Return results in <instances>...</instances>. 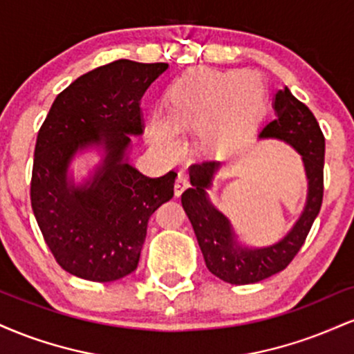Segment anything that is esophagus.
<instances>
[{
  "mask_svg": "<svg viewBox=\"0 0 354 354\" xmlns=\"http://www.w3.org/2000/svg\"><path fill=\"white\" fill-rule=\"evenodd\" d=\"M188 188V178H186L185 173H180L176 178V183H174V194L176 196H181L183 191Z\"/></svg>",
  "mask_w": 354,
  "mask_h": 354,
  "instance_id": "1",
  "label": "esophagus"
}]
</instances>
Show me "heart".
Instances as JSON below:
<instances>
[{
	"mask_svg": "<svg viewBox=\"0 0 354 354\" xmlns=\"http://www.w3.org/2000/svg\"><path fill=\"white\" fill-rule=\"evenodd\" d=\"M243 71H194L169 86L165 96L168 122L158 115L146 121V133L154 148L168 156H176L178 146L173 130L188 131L200 118L218 111L230 103L234 93L246 88Z\"/></svg>",
	"mask_w": 354,
	"mask_h": 354,
	"instance_id": "heart-1",
	"label": "heart"
}]
</instances>
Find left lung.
<instances>
[{
    "instance_id": "8db88e82",
    "label": "left lung",
    "mask_w": 354,
    "mask_h": 354,
    "mask_svg": "<svg viewBox=\"0 0 354 354\" xmlns=\"http://www.w3.org/2000/svg\"><path fill=\"white\" fill-rule=\"evenodd\" d=\"M276 118L259 133V138L281 140L301 154L308 178V198L301 216L281 241L266 248H248L236 243L228 218L211 205L206 189L219 163L206 160L189 166L188 188L181 194L206 266L214 276L231 284H251L270 278L293 261L310 233L323 203L324 136L310 108L296 100L288 88L274 96Z\"/></svg>"
}]
</instances>
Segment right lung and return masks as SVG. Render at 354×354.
Returning <instances> with one entry per match:
<instances>
[{"instance_id": "add662e5", "label": "right lung", "mask_w": 354, "mask_h": 354, "mask_svg": "<svg viewBox=\"0 0 354 354\" xmlns=\"http://www.w3.org/2000/svg\"><path fill=\"white\" fill-rule=\"evenodd\" d=\"M168 63L118 59L75 80L56 96L36 138L31 208L58 265L88 281L108 283L138 268L148 219L174 194L176 173L148 178L126 161L131 136L143 135L141 98ZM105 158L75 187L67 166L80 149Z\"/></svg>"}]
</instances>
